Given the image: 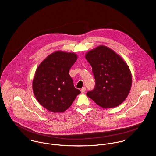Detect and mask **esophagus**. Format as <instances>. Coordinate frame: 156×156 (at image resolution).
<instances>
[{"label": "esophagus", "mask_w": 156, "mask_h": 156, "mask_svg": "<svg viewBox=\"0 0 156 156\" xmlns=\"http://www.w3.org/2000/svg\"><path fill=\"white\" fill-rule=\"evenodd\" d=\"M86 87H83V88H82V89H81V93H84V92H86Z\"/></svg>", "instance_id": "esophagus-1"}]
</instances>
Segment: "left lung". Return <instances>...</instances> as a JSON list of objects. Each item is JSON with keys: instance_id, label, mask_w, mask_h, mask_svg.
Here are the masks:
<instances>
[{"instance_id": "obj_1", "label": "left lung", "mask_w": 156, "mask_h": 156, "mask_svg": "<svg viewBox=\"0 0 156 156\" xmlns=\"http://www.w3.org/2000/svg\"><path fill=\"white\" fill-rule=\"evenodd\" d=\"M86 58L92 67L95 86L88 97L104 108L121 104L129 92L132 78L128 65L113 50L100 46L89 51Z\"/></svg>"}]
</instances>
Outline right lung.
Listing matches in <instances>:
<instances>
[{
  "label": "right lung",
  "instance_id": "obj_1",
  "mask_svg": "<svg viewBox=\"0 0 156 156\" xmlns=\"http://www.w3.org/2000/svg\"><path fill=\"white\" fill-rule=\"evenodd\" d=\"M76 59L74 53L57 51L49 55L37 69L33 92L38 102L47 110L63 112L81 93L74 87L69 75Z\"/></svg>",
  "mask_w": 156,
  "mask_h": 156
}]
</instances>
